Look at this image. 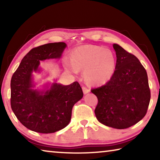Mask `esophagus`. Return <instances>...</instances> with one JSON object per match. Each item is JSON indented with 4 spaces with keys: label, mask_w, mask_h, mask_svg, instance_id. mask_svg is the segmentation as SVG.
Segmentation results:
<instances>
[{
    "label": "esophagus",
    "mask_w": 160,
    "mask_h": 160,
    "mask_svg": "<svg viewBox=\"0 0 160 160\" xmlns=\"http://www.w3.org/2000/svg\"><path fill=\"white\" fill-rule=\"evenodd\" d=\"M82 91H83V93L84 94H88V93H89L90 92V90H89V89H88L86 88V87H85V86H82Z\"/></svg>",
    "instance_id": "esophagus-1"
}]
</instances>
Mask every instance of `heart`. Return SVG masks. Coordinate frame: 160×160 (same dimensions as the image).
<instances>
[{"label":"heart","instance_id":"obj_1","mask_svg":"<svg viewBox=\"0 0 160 160\" xmlns=\"http://www.w3.org/2000/svg\"><path fill=\"white\" fill-rule=\"evenodd\" d=\"M70 61L66 63V68L73 72L84 70L85 82L91 85L107 82L114 73L116 64V56L112 50L95 45L75 48L70 56Z\"/></svg>","mask_w":160,"mask_h":160}]
</instances>
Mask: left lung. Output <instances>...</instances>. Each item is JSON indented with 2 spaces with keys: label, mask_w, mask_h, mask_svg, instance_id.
Masks as SVG:
<instances>
[{
  "label": "left lung",
  "mask_w": 160,
  "mask_h": 160,
  "mask_svg": "<svg viewBox=\"0 0 160 160\" xmlns=\"http://www.w3.org/2000/svg\"><path fill=\"white\" fill-rule=\"evenodd\" d=\"M116 64L112 78L91 92L98 104L94 110L100 123L113 128H129L142 119L150 100L147 72L136 56L113 44Z\"/></svg>",
  "instance_id": "left-lung-1"
}]
</instances>
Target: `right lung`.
I'll return each instance as SVG.
<instances>
[{
  "label": "right lung",
  "mask_w": 160,
  "mask_h": 160,
  "mask_svg": "<svg viewBox=\"0 0 160 160\" xmlns=\"http://www.w3.org/2000/svg\"><path fill=\"white\" fill-rule=\"evenodd\" d=\"M66 47L64 42H55L32 48L12 75V110L20 122L31 131L51 133L64 128L71 119L72 107L82 98L78 82L69 85L53 82L45 90L33 89L32 72L40 71V61L60 58Z\"/></svg>",
  "instance_id": "right-lung-1"
}]
</instances>
